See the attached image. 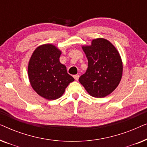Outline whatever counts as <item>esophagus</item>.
<instances>
[{
  "mask_svg": "<svg viewBox=\"0 0 147 147\" xmlns=\"http://www.w3.org/2000/svg\"><path fill=\"white\" fill-rule=\"evenodd\" d=\"M79 75H74V79H75L76 81H78V79H79Z\"/></svg>",
  "mask_w": 147,
  "mask_h": 147,
  "instance_id": "34e87169",
  "label": "esophagus"
}]
</instances>
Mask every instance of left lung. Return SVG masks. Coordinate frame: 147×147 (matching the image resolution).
I'll return each instance as SVG.
<instances>
[{
  "mask_svg": "<svg viewBox=\"0 0 147 147\" xmlns=\"http://www.w3.org/2000/svg\"><path fill=\"white\" fill-rule=\"evenodd\" d=\"M88 59V69L79 82L90 96L104 98L117 88L121 81L123 65L113 44L104 38L94 39L90 45H82Z\"/></svg>",
  "mask_w": 147,
  "mask_h": 147,
  "instance_id": "8db88e82",
  "label": "left lung"
}]
</instances>
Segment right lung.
Returning <instances> with one entry per match:
<instances>
[{
	"label": "right lung",
	"instance_id": "1",
	"mask_svg": "<svg viewBox=\"0 0 147 147\" xmlns=\"http://www.w3.org/2000/svg\"><path fill=\"white\" fill-rule=\"evenodd\" d=\"M61 51L51 43L39 45L32 53L28 64L30 84L38 95L49 100L62 96L74 78L60 63Z\"/></svg>",
	"mask_w": 147,
	"mask_h": 147
}]
</instances>
